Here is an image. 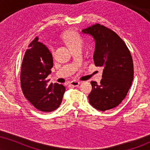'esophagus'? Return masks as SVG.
<instances>
[{"label": "esophagus", "instance_id": "esophagus-1", "mask_svg": "<svg viewBox=\"0 0 150 150\" xmlns=\"http://www.w3.org/2000/svg\"><path fill=\"white\" fill-rule=\"evenodd\" d=\"M80 84V82L77 81H71L69 82V86H74V87H77L79 86V85Z\"/></svg>", "mask_w": 150, "mask_h": 150}]
</instances>
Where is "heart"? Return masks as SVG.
Wrapping results in <instances>:
<instances>
[{
    "mask_svg": "<svg viewBox=\"0 0 150 150\" xmlns=\"http://www.w3.org/2000/svg\"><path fill=\"white\" fill-rule=\"evenodd\" d=\"M65 40L68 45H69L70 49L75 47H82L83 43L82 38L79 35L74 33H71L67 35ZM51 51L53 52V49L52 47H51Z\"/></svg>",
    "mask_w": 150,
    "mask_h": 150,
    "instance_id": "b5f03b06",
    "label": "heart"
}]
</instances>
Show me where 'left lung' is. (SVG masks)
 Segmentation results:
<instances>
[{
	"label": "left lung",
	"mask_w": 150,
	"mask_h": 150,
	"mask_svg": "<svg viewBox=\"0 0 150 150\" xmlns=\"http://www.w3.org/2000/svg\"><path fill=\"white\" fill-rule=\"evenodd\" d=\"M93 37L96 67H103L100 84L91 81L89 102L101 111L117 106L126 97L134 79V64L130 51L119 36L104 25L96 23L82 30Z\"/></svg>",
	"instance_id": "obj_1"
}]
</instances>
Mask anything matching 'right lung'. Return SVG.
I'll list each match as a JSON object with an SVG mask.
<instances>
[{"mask_svg":"<svg viewBox=\"0 0 150 150\" xmlns=\"http://www.w3.org/2000/svg\"><path fill=\"white\" fill-rule=\"evenodd\" d=\"M36 37L24 55L21 70V86L25 97L35 108L51 112L60 106L65 91L63 85L49 83L47 76L53 66L52 54Z\"/></svg>","mask_w":150,"mask_h":150,"instance_id":"obj_1","label":"right lung"}]
</instances>
